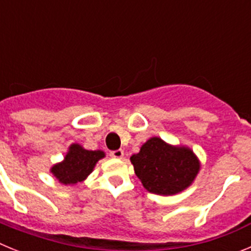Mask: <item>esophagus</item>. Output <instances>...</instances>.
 I'll return each instance as SVG.
<instances>
[{
    "label": "esophagus",
    "mask_w": 251,
    "mask_h": 251,
    "mask_svg": "<svg viewBox=\"0 0 251 251\" xmlns=\"http://www.w3.org/2000/svg\"><path fill=\"white\" fill-rule=\"evenodd\" d=\"M123 156H124L123 150H117V151H112V152H110V157H113V158H122Z\"/></svg>",
    "instance_id": "34e87169"
}]
</instances>
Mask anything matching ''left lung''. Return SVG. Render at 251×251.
Masks as SVG:
<instances>
[{"label": "left lung", "mask_w": 251, "mask_h": 251, "mask_svg": "<svg viewBox=\"0 0 251 251\" xmlns=\"http://www.w3.org/2000/svg\"><path fill=\"white\" fill-rule=\"evenodd\" d=\"M130 162L146 190L165 196L183 191L200 170L199 159L190 148L170 146L158 137L148 139Z\"/></svg>", "instance_id": "8db88e82"}]
</instances>
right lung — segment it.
I'll list each match as a JSON object with an SVG mask.
<instances>
[{"mask_svg": "<svg viewBox=\"0 0 251 251\" xmlns=\"http://www.w3.org/2000/svg\"><path fill=\"white\" fill-rule=\"evenodd\" d=\"M105 156L101 151L84 150L80 145H72L61 163L51 168V172L64 185H75L92 174L95 163Z\"/></svg>", "mask_w": 251, "mask_h": 251, "instance_id": "obj_1", "label": "right lung"}]
</instances>
